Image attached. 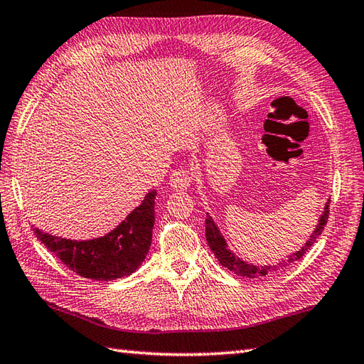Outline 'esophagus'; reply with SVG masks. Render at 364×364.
Returning a JSON list of instances; mask_svg holds the SVG:
<instances>
[{
	"label": "esophagus",
	"instance_id": "esophagus-1",
	"mask_svg": "<svg viewBox=\"0 0 364 364\" xmlns=\"http://www.w3.org/2000/svg\"><path fill=\"white\" fill-rule=\"evenodd\" d=\"M193 175L188 171V168L180 167L172 172L171 175V186L176 191H186L192 183Z\"/></svg>",
	"mask_w": 364,
	"mask_h": 364
}]
</instances>
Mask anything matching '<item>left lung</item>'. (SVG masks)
I'll return each instance as SVG.
<instances>
[{"label":"left lung","instance_id":"8db88e82","mask_svg":"<svg viewBox=\"0 0 364 364\" xmlns=\"http://www.w3.org/2000/svg\"><path fill=\"white\" fill-rule=\"evenodd\" d=\"M328 203H331V201H327V205H326V208H324V214L321 215L319 223H318V226H316V230L314 231V234L310 235L309 242H307L306 245H304L301 251L294 252V255H291V256L289 257V260H287V262H289V264H291V262H294V260L301 259L304 255H306V251L311 247V245H314V242L319 237L321 232L324 231V226L327 225V218H328ZM206 240H208V243H209V248L213 250L214 256L218 259V262H220V264H222L223 267H226L228 269H230V272H232V273H235V274L243 276V277L267 276V274L269 273V269L273 268V267H256V265L247 264V262L240 260L239 257H235L234 252H231L230 250H228V245H226V242H225V239H223V235L220 234V231L217 230V226H215L214 220H213V218H210L209 215H208V218H206ZM287 262H285V264H281V265H282V267L287 265ZM274 268H276V267H274ZM274 268H273V269H274Z\"/></svg>","mask_w":364,"mask_h":364}]
</instances>
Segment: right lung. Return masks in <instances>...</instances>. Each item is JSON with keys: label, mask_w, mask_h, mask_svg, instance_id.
<instances>
[{"label": "right lung", "mask_w": 364, "mask_h": 364, "mask_svg": "<svg viewBox=\"0 0 364 364\" xmlns=\"http://www.w3.org/2000/svg\"><path fill=\"white\" fill-rule=\"evenodd\" d=\"M155 197L156 191H150L141 205L104 237L75 242L38 228L36 235L71 272L95 281H114L136 272L147 256L155 223Z\"/></svg>", "instance_id": "right-lung-1"}]
</instances>
